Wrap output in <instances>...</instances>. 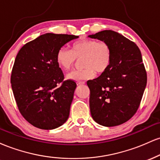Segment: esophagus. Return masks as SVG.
Segmentation results:
<instances>
[{
	"label": "esophagus",
	"mask_w": 160,
	"mask_h": 160,
	"mask_svg": "<svg viewBox=\"0 0 160 160\" xmlns=\"http://www.w3.org/2000/svg\"><path fill=\"white\" fill-rule=\"evenodd\" d=\"M77 84L78 85H83V84H85V81H78L77 82Z\"/></svg>",
	"instance_id": "esophagus-1"
}]
</instances>
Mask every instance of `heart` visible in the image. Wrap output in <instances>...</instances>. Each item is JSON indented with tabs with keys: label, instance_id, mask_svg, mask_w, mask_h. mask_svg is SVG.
<instances>
[{
	"label": "heart",
	"instance_id": "obj_1",
	"mask_svg": "<svg viewBox=\"0 0 160 160\" xmlns=\"http://www.w3.org/2000/svg\"><path fill=\"white\" fill-rule=\"evenodd\" d=\"M80 58L82 67L68 74L69 80H86L93 78L95 72L98 74L105 72L112 62L111 47L107 42L86 38L74 42L71 50L62 47L56 54L57 64L65 71L71 69Z\"/></svg>",
	"mask_w": 160,
	"mask_h": 160
}]
</instances>
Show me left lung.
<instances>
[{
  "instance_id": "obj_1",
  "label": "left lung",
  "mask_w": 160,
  "mask_h": 160,
  "mask_svg": "<svg viewBox=\"0 0 160 160\" xmlns=\"http://www.w3.org/2000/svg\"><path fill=\"white\" fill-rule=\"evenodd\" d=\"M89 37L107 42L112 49L109 68L87 81L91 115L102 126H119L136 113L146 87L148 78L141 51L133 41L113 31Z\"/></svg>"
}]
</instances>
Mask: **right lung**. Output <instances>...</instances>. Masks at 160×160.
Returning a JSON list of instances; mask_svg holds the SVG:
<instances>
[{
  "instance_id": "right-lung-1",
  "label": "right lung",
  "mask_w": 160,
  "mask_h": 160,
  "mask_svg": "<svg viewBox=\"0 0 160 160\" xmlns=\"http://www.w3.org/2000/svg\"><path fill=\"white\" fill-rule=\"evenodd\" d=\"M78 38L47 33L25 43L16 57L10 77L14 98L20 113L37 128L53 129L68 118L77 83L64 80L56 54Z\"/></svg>"
}]
</instances>
